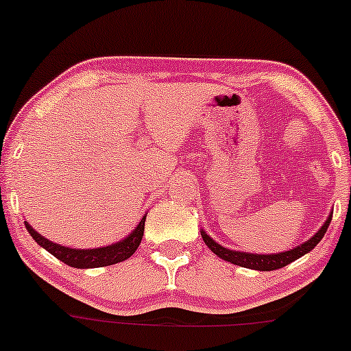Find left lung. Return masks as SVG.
<instances>
[{"mask_svg":"<svg viewBox=\"0 0 351 351\" xmlns=\"http://www.w3.org/2000/svg\"><path fill=\"white\" fill-rule=\"evenodd\" d=\"M330 223H331V216L326 219V223L321 226V230L317 231V233L314 234L311 240L304 241V243L299 245V247H295V248H292V250L282 252V254H276V255H254V254H247V252L228 250V248H225V247H221V245L216 243V241L213 240L211 237H208L204 231H201V237H202V240H204V243L211 248V252H215L219 258L234 263V265L247 267V269H254V270H263V272H267V270L282 269V267L289 265V263L294 262V260H298L299 256L306 255L308 252L313 250V248L319 243L321 238L324 237V233H326Z\"/></svg>","mask_w":351,"mask_h":351,"instance_id":"left-lung-1","label":"left lung"}]
</instances>
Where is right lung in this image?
<instances>
[{"label": "right lung", "instance_id": "1", "mask_svg": "<svg viewBox=\"0 0 351 351\" xmlns=\"http://www.w3.org/2000/svg\"><path fill=\"white\" fill-rule=\"evenodd\" d=\"M145 218L143 216L140 219L138 226L132 231V234L125 238V240L118 241V243L110 245V247L103 248H93V250H75V248L62 247V245L52 243L50 240L43 238L40 233H37L27 221H25V226H27L30 237L37 241L40 247L45 248L49 254H52L56 258H59L60 262H64L66 265L74 267V269H96V267H106L113 265V263L123 262V260L130 258L135 250L138 248L140 241H142L143 230H145Z\"/></svg>", "mask_w": 351, "mask_h": 351}]
</instances>
